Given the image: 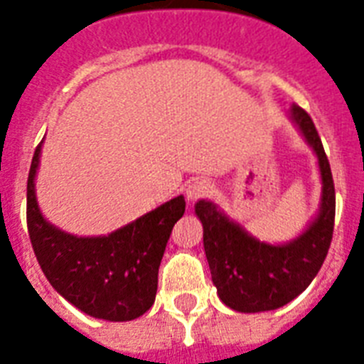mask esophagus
<instances>
[{
    "instance_id": "obj_1",
    "label": "esophagus",
    "mask_w": 364,
    "mask_h": 364,
    "mask_svg": "<svg viewBox=\"0 0 364 364\" xmlns=\"http://www.w3.org/2000/svg\"><path fill=\"white\" fill-rule=\"evenodd\" d=\"M211 193H213V185L208 179H193L185 188V196H187L188 202L210 196Z\"/></svg>"
}]
</instances>
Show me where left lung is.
Returning <instances> with one entry per match:
<instances>
[{"instance_id": "8db88e82", "label": "left lung", "mask_w": 364, "mask_h": 364, "mask_svg": "<svg viewBox=\"0 0 364 364\" xmlns=\"http://www.w3.org/2000/svg\"><path fill=\"white\" fill-rule=\"evenodd\" d=\"M289 121L316 154L321 179L319 210L302 232L283 243L264 242L230 219L215 202L202 198L194 204L217 294L223 304L242 314L277 310L296 299L317 276L333 240L336 198L327 154L304 109L293 105Z\"/></svg>"}]
</instances>
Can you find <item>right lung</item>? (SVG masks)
Returning <instances> with one entry per match:
<instances>
[{"mask_svg":"<svg viewBox=\"0 0 364 364\" xmlns=\"http://www.w3.org/2000/svg\"><path fill=\"white\" fill-rule=\"evenodd\" d=\"M43 141L28 176V232L48 283L77 310L104 321H132L154 304L159 266L185 198L160 204L104 236H77L43 215L36 177Z\"/></svg>","mask_w":364,"mask_h":364,"instance_id":"1","label":"right lung"}]
</instances>
